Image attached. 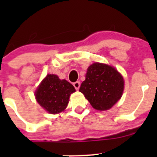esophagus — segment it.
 I'll return each mask as SVG.
<instances>
[{"label":"esophagus","mask_w":157,"mask_h":157,"mask_svg":"<svg viewBox=\"0 0 157 157\" xmlns=\"http://www.w3.org/2000/svg\"><path fill=\"white\" fill-rule=\"evenodd\" d=\"M74 86L76 90H79L80 86V81H77L75 83H74Z\"/></svg>","instance_id":"1"}]
</instances>
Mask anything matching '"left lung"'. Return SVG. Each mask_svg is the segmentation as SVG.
Returning a JSON list of instances; mask_svg holds the SVG:
<instances>
[{
    "label": "left lung",
    "mask_w": 157,
    "mask_h": 157,
    "mask_svg": "<svg viewBox=\"0 0 157 157\" xmlns=\"http://www.w3.org/2000/svg\"><path fill=\"white\" fill-rule=\"evenodd\" d=\"M124 85L123 77L115 67L95 62L87 68L86 79L79 91L84 95L93 108L105 111L121 99Z\"/></svg>",
    "instance_id": "obj_1"
}]
</instances>
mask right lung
<instances>
[{
  "label": "right lung",
  "instance_id": "1",
  "mask_svg": "<svg viewBox=\"0 0 157 157\" xmlns=\"http://www.w3.org/2000/svg\"><path fill=\"white\" fill-rule=\"evenodd\" d=\"M75 91L74 86L66 80H60L55 74H48L38 86L35 96L47 112L55 115L66 109L70 96Z\"/></svg>",
  "mask_w": 157,
  "mask_h": 157
}]
</instances>
